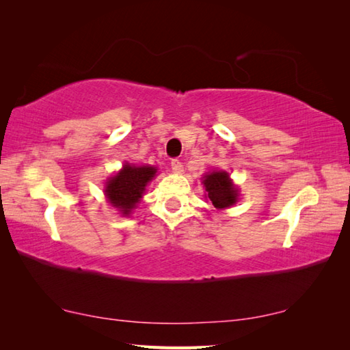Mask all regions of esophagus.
I'll use <instances>...</instances> for the list:
<instances>
[{
    "label": "esophagus",
    "mask_w": 350,
    "mask_h": 350,
    "mask_svg": "<svg viewBox=\"0 0 350 350\" xmlns=\"http://www.w3.org/2000/svg\"><path fill=\"white\" fill-rule=\"evenodd\" d=\"M171 170L174 171V173H182L183 171V165L179 159H171Z\"/></svg>",
    "instance_id": "1"
}]
</instances>
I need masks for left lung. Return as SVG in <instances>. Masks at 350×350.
Returning a JSON list of instances; mask_svg holds the SVG:
<instances>
[{
  "mask_svg": "<svg viewBox=\"0 0 350 350\" xmlns=\"http://www.w3.org/2000/svg\"><path fill=\"white\" fill-rule=\"evenodd\" d=\"M202 183L207 191L206 198H209L217 209L232 207L239 198V189L234 187L227 171L215 170L212 173H207Z\"/></svg>",
  "mask_w": 350,
  "mask_h": 350,
  "instance_id": "obj_1",
  "label": "left lung"
}]
</instances>
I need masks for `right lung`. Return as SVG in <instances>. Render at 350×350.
<instances>
[{"instance_id": "1", "label": "right lung", "mask_w": 350, "mask_h": 350, "mask_svg": "<svg viewBox=\"0 0 350 350\" xmlns=\"http://www.w3.org/2000/svg\"><path fill=\"white\" fill-rule=\"evenodd\" d=\"M156 167L152 165H131L126 162L117 174L105 182V192L108 203L116 207L123 217L131 215L137 203L143 198L147 183L156 176Z\"/></svg>"}]
</instances>
